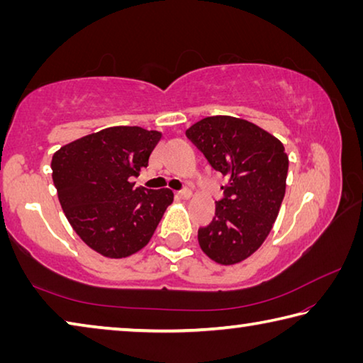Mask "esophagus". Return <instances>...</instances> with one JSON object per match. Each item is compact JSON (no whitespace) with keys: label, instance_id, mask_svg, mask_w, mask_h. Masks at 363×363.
Wrapping results in <instances>:
<instances>
[{"label":"esophagus","instance_id":"esophagus-1","mask_svg":"<svg viewBox=\"0 0 363 363\" xmlns=\"http://www.w3.org/2000/svg\"><path fill=\"white\" fill-rule=\"evenodd\" d=\"M176 196H177V199L187 200V199H190V196H192V192H190L189 189H182V190H179V192L176 194Z\"/></svg>","mask_w":363,"mask_h":363}]
</instances>
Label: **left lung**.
I'll list each match as a JSON object with an SVG mask.
<instances>
[{"label":"left lung","mask_w":363,"mask_h":363,"mask_svg":"<svg viewBox=\"0 0 363 363\" xmlns=\"http://www.w3.org/2000/svg\"><path fill=\"white\" fill-rule=\"evenodd\" d=\"M227 176L211 224L199 229L203 253L223 266L247 259L266 240L285 196L288 157L277 138L235 116H206L186 131Z\"/></svg>","instance_id":"1"}]
</instances>
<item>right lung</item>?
I'll list each match as a JSON object with an SVG mask.
<instances>
[{"label": "right lung", "instance_id": "add662e5", "mask_svg": "<svg viewBox=\"0 0 363 363\" xmlns=\"http://www.w3.org/2000/svg\"><path fill=\"white\" fill-rule=\"evenodd\" d=\"M162 133L112 126L54 153L51 168L60 206L78 237L106 257L143 250L173 203L169 189L134 187Z\"/></svg>", "mask_w": 363, "mask_h": 363}]
</instances>
